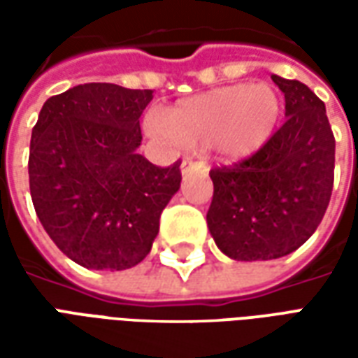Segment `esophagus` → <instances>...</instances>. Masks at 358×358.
Here are the masks:
<instances>
[{
    "instance_id": "obj_1",
    "label": "esophagus",
    "mask_w": 358,
    "mask_h": 358,
    "mask_svg": "<svg viewBox=\"0 0 358 358\" xmlns=\"http://www.w3.org/2000/svg\"><path fill=\"white\" fill-rule=\"evenodd\" d=\"M197 169H201V163H195V161H189V159H186V161L182 163V166H180L182 174H189V172L197 171Z\"/></svg>"
}]
</instances>
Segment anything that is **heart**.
Masks as SVG:
<instances>
[{
  "label": "heart",
  "mask_w": 358,
  "mask_h": 358,
  "mask_svg": "<svg viewBox=\"0 0 358 358\" xmlns=\"http://www.w3.org/2000/svg\"><path fill=\"white\" fill-rule=\"evenodd\" d=\"M282 99L268 84H234L174 103L163 118L148 120L149 134L184 148L213 145L226 161L255 155L272 138Z\"/></svg>",
  "instance_id": "obj_1"
}]
</instances>
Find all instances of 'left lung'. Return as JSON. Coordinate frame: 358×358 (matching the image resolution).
Segmentation results:
<instances>
[{
  "instance_id": "1",
  "label": "left lung",
  "mask_w": 358,
  "mask_h": 358,
  "mask_svg": "<svg viewBox=\"0 0 358 358\" xmlns=\"http://www.w3.org/2000/svg\"><path fill=\"white\" fill-rule=\"evenodd\" d=\"M285 97V122L263 149L213 169L207 226L234 261H270L315 234L334 187L336 140L326 107L299 80L272 74Z\"/></svg>"
}]
</instances>
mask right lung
Wrapping results in <instances>:
<instances>
[{
  "mask_svg": "<svg viewBox=\"0 0 358 358\" xmlns=\"http://www.w3.org/2000/svg\"><path fill=\"white\" fill-rule=\"evenodd\" d=\"M151 99L153 90L80 84L43 103L32 128L28 176L36 215L80 266L141 263L180 189V163L161 169L138 153L140 117Z\"/></svg>",
  "mask_w": 358,
  "mask_h": 358,
  "instance_id": "obj_1",
  "label": "right lung"
}]
</instances>
